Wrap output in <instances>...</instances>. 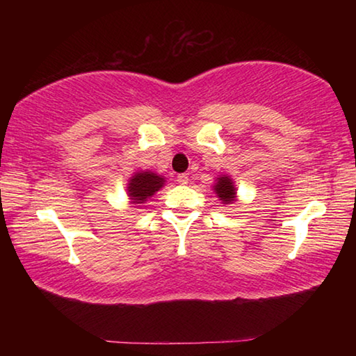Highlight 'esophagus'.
<instances>
[{
	"instance_id": "obj_1",
	"label": "esophagus",
	"mask_w": 356,
	"mask_h": 356,
	"mask_svg": "<svg viewBox=\"0 0 356 356\" xmlns=\"http://www.w3.org/2000/svg\"><path fill=\"white\" fill-rule=\"evenodd\" d=\"M177 182H179L180 185H186V184H188V176H186V174H179V176H177Z\"/></svg>"
}]
</instances>
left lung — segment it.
Returning <instances> with one entry per match:
<instances>
[{
    "label": "left lung",
    "mask_w": 356,
    "mask_h": 356,
    "mask_svg": "<svg viewBox=\"0 0 356 356\" xmlns=\"http://www.w3.org/2000/svg\"><path fill=\"white\" fill-rule=\"evenodd\" d=\"M215 191H216V196L220 197V201H222L225 204L232 202L234 197H236V188H234L232 180L226 176L218 179V184L215 185Z\"/></svg>",
    "instance_id": "left-lung-1"
}]
</instances>
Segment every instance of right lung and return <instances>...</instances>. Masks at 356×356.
<instances>
[{
  "mask_svg": "<svg viewBox=\"0 0 356 356\" xmlns=\"http://www.w3.org/2000/svg\"><path fill=\"white\" fill-rule=\"evenodd\" d=\"M163 177L156 176L154 172H138L130 179L129 195L136 204H143L163 186Z\"/></svg>",
  "mask_w": 356,
  "mask_h": 356,
  "instance_id": "right-lung-1",
  "label": "right lung"
}]
</instances>
